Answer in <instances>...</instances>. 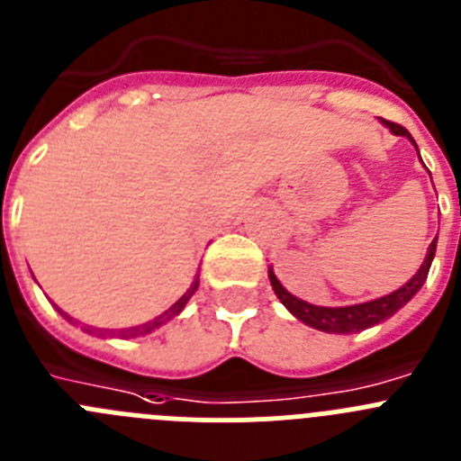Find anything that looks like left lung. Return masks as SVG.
I'll use <instances>...</instances> for the list:
<instances>
[{"instance_id": "8db88e82", "label": "left lung", "mask_w": 461, "mask_h": 461, "mask_svg": "<svg viewBox=\"0 0 461 461\" xmlns=\"http://www.w3.org/2000/svg\"><path fill=\"white\" fill-rule=\"evenodd\" d=\"M382 123L386 125L393 134H398V137H407L409 141L416 146L413 137L402 128V125L391 123V121H382ZM418 158H420V155H418ZM434 253H437V238H434L432 244H429L428 256H425L420 269H418V272L404 283L402 288L386 294V297L373 299V302H366V303H354V306L327 308V306H313V303L302 302V299H297L294 294H290L288 290L283 288L281 281L274 276L272 269H269V283H272L274 293H276V297L281 299L283 306L288 308L294 318L302 320L303 324H308V327H313L318 329V331H327V333H354V331H363V329H368V327H375V324L384 322V320H388L393 313H398L400 308H402L404 303L418 293V290L423 288V283L429 272V265H432L434 260Z\"/></svg>"}]
</instances>
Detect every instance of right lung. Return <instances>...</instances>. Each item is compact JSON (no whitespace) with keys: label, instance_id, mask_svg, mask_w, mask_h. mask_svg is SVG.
Here are the masks:
<instances>
[{"label":"right lung","instance_id":"1","mask_svg":"<svg viewBox=\"0 0 461 461\" xmlns=\"http://www.w3.org/2000/svg\"><path fill=\"white\" fill-rule=\"evenodd\" d=\"M196 290H198V276L194 278L192 285H189V288H187V293H185L183 297L178 299V302L173 303V306L168 308V311H164L162 315H158V318L150 320V322H146V324H139V327L116 329V331H112V336H113V333H118V336H123V338H137V336H146V333L155 331V329H159V327H162V324H167L168 320L176 318V315H178L180 311H183V308L187 306V302H189V299H192V294L196 293ZM61 315H63V313H61ZM86 331H88V329H86ZM103 331H104V329H103Z\"/></svg>","mask_w":461,"mask_h":461}]
</instances>
